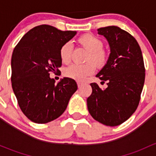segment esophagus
<instances>
[{"mask_svg":"<svg viewBox=\"0 0 156 156\" xmlns=\"http://www.w3.org/2000/svg\"><path fill=\"white\" fill-rule=\"evenodd\" d=\"M77 84H78V88L81 87V86L83 85V83L80 82V81H78V82H77Z\"/></svg>","mask_w":156,"mask_h":156,"instance_id":"1","label":"esophagus"}]
</instances>
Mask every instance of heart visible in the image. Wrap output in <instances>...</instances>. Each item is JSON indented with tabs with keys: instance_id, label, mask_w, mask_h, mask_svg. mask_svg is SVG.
<instances>
[{
	"instance_id": "b5f03b06",
	"label": "heart",
	"mask_w": 156,
	"mask_h": 156,
	"mask_svg": "<svg viewBox=\"0 0 156 156\" xmlns=\"http://www.w3.org/2000/svg\"><path fill=\"white\" fill-rule=\"evenodd\" d=\"M79 42L90 52L85 64H72L65 69L64 74L68 78L77 81H84L87 76L94 73L97 64L99 66L104 65L107 60V54L103 50V43L99 37L90 34H84L79 38ZM74 45L72 41H67L61 47L59 50L60 59L63 63H69L72 59ZM92 60L94 63L91 62Z\"/></svg>"
}]
</instances>
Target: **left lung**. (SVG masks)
<instances>
[{
	"instance_id": "8db88e82",
	"label": "left lung",
	"mask_w": 156,
	"mask_h": 156,
	"mask_svg": "<svg viewBox=\"0 0 156 156\" xmlns=\"http://www.w3.org/2000/svg\"><path fill=\"white\" fill-rule=\"evenodd\" d=\"M97 31L108 41L110 54L96 77L107 81L108 87L102 90L91 83L87 108L96 121L114 127L127 121L139 105L145 81L144 58L136 39L125 30L112 26Z\"/></svg>"
}]
</instances>
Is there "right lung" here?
<instances>
[{"mask_svg": "<svg viewBox=\"0 0 156 156\" xmlns=\"http://www.w3.org/2000/svg\"><path fill=\"white\" fill-rule=\"evenodd\" d=\"M76 33L41 25L29 30L14 49L12 87L22 112L34 123L45 124L59 118L78 89L72 78H63L55 84L50 77V72H60L59 50Z\"/></svg>", "mask_w": 156, "mask_h": 156, "instance_id": "1", "label": "right lung"}]
</instances>
